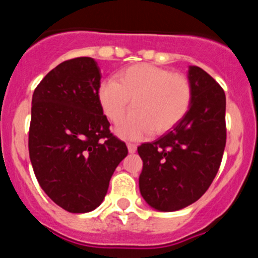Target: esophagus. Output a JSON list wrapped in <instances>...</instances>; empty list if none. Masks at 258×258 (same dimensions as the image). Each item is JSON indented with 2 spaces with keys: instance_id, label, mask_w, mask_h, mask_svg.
Returning <instances> with one entry per match:
<instances>
[{
  "instance_id": "1",
  "label": "esophagus",
  "mask_w": 258,
  "mask_h": 258,
  "mask_svg": "<svg viewBox=\"0 0 258 258\" xmlns=\"http://www.w3.org/2000/svg\"><path fill=\"white\" fill-rule=\"evenodd\" d=\"M126 146H127V150H129V152H131V154H133V152L137 151V146L134 145V143H126Z\"/></svg>"
}]
</instances>
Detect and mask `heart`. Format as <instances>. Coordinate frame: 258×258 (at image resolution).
Wrapping results in <instances>:
<instances>
[{
  "label": "heart",
  "mask_w": 258,
  "mask_h": 258,
  "mask_svg": "<svg viewBox=\"0 0 258 258\" xmlns=\"http://www.w3.org/2000/svg\"><path fill=\"white\" fill-rule=\"evenodd\" d=\"M133 111L117 127L122 138L137 140L149 134L172 131L186 116L192 101V88L184 75L152 64H134L116 77L102 81L98 102L104 116L117 124L131 107Z\"/></svg>",
  "instance_id": "heart-1"
}]
</instances>
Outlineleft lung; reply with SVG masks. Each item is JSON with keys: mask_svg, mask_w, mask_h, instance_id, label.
<instances>
[{"mask_svg": "<svg viewBox=\"0 0 258 258\" xmlns=\"http://www.w3.org/2000/svg\"><path fill=\"white\" fill-rule=\"evenodd\" d=\"M192 101L172 131L138 147L143 161L140 191L152 208L174 212L206 194L220 169L226 146V97L204 70L188 68Z\"/></svg>", "mask_w": 258, "mask_h": 258, "instance_id": "1", "label": "left lung"}]
</instances>
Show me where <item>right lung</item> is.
<instances>
[{
    "instance_id": "right-lung-1",
    "label": "right lung",
    "mask_w": 258,
    "mask_h": 258,
    "mask_svg": "<svg viewBox=\"0 0 258 258\" xmlns=\"http://www.w3.org/2000/svg\"><path fill=\"white\" fill-rule=\"evenodd\" d=\"M101 71L89 56L70 59L41 80L32 97L28 149L41 188L71 213H86L106 197L127 155L109 132L98 102Z\"/></svg>"
}]
</instances>
